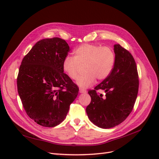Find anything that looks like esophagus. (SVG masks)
Returning a JSON list of instances; mask_svg holds the SVG:
<instances>
[{
    "mask_svg": "<svg viewBox=\"0 0 159 159\" xmlns=\"http://www.w3.org/2000/svg\"><path fill=\"white\" fill-rule=\"evenodd\" d=\"M79 92L80 93H86V90L84 89H79Z\"/></svg>",
    "mask_w": 159,
    "mask_h": 159,
    "instance_id": "obj_1",
    "label": "esophagus"
}]
</instances>
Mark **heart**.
Here are the masks:
<instances>
[{"mask_svg": "<svg viewBox=\"0 0 159 159\" xmlns=\"http://www.w3.org/2000/svg\"><path fill=\"white\" fill-rule=\"evenodd\" d=\"M116 55L109 47L93 44H83L74 52V57L66 56L63 62V70L73 80L79 78L83 67L85 74L77 80V84L86 88L93 84L96 78L106 79L114 67Z\"/></svg>", "mask_w": 159, "mask_h": 159, "instance_id": "1", "label": "heart"}]
</instances>
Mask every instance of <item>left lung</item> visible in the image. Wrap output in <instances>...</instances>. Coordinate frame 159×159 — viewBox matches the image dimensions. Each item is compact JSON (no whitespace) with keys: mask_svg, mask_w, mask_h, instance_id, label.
Masks as SVG:
<instances>
[{"mask_svg":"<svg viewBox=\"0 0 159 159\" xmlns=\"http://www.w3.org/2000/svg\"><path fill=\"white\" fill-rule=\"evenodd\" d=\"M116 62L111 74L89 91L91 97L86 114L91 122L109 129L124 121L134 108L139 89V76L135 59L120 44L114 45ZM104 90L105 96L96 91Z\"/></svg>","mask_w":159,"mask_h":159,"instance_id":"1","label":"left lung"}]
</instances>
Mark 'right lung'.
Instances as JSON below:
<instances>
[{
    "mask_svg": "<svg viewBox=\"0 0 159 159\" xmlns=\"http://www.w3.org/2000/svg\"><path fill=\"white\" fill-rule=\"evenodd\" d=\"M69 51L63 39H43L33 46L20 66L17 87L23 107L43 127L60 124L78 95L79 87L63 70Z\"/></svg>",
    "mask_w": 159,
    "mask_h": 159,
    "instance_id": "add662e5",
    "label": "right lung"
}]
</instances>
